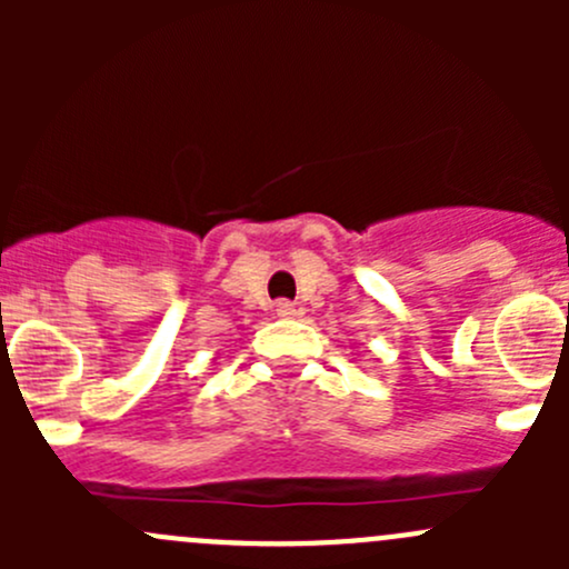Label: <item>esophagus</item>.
<instances>
[{
	"mask_svg": "<svg viewBox=\"0 0 569 569\" xmlns=\"http://www.w3.org/2000/svg\"><path fill=\"white\" fill-rule=\"evenodd\" d=\"M274 313H278L280 319H295L297 317V306H295V302H289V300H280L278 306H274Z\"/></svg>",
	"mask_w": 569,
	"mask_h": 569,
	"instance_id": "34e87169",
	"label": "esophagus"
}]
</instances>
